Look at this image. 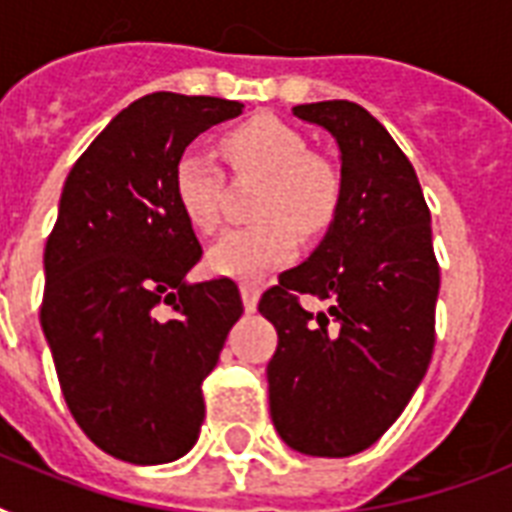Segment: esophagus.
I'll use <instances>...</instances> for the list:
<instances>
[{"mask_svg": "<svg viewBox=\"0 0 512 512\" xmlns=\"http://www.w3.org/2000/svg\"><path fill=\"white\" fill-rule=\"evenodd\" d=\"M239 289H241V300H244V311L255 313L257 300H260V292H263V289H260V284L244 281V284H241Z\"/></svg>", "mask_w": 512, "mask_h": 512, "instance_id": "1", "label": "esophagus"}]
</instances>
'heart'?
Segmentation results:
<instances>
[{
	"instance_id": "1",
	"label": "heart",
	"mask_w": 512,
	"mask_h": 512,
	"mask_svg": "<svg viewBox=\"0 0 512 512\" xmlns=\"http://www.w3.org/2000/svg\"><path fill=\"white\" fill-rule=\"evenodd\" d=\"M225 159L239 175L265 177L255 215L260 223L233 228L209 249L207 265L217 276L257 279L287 263L297 231L319 236L332 225L342 201V177L329 159L308 151V140L276 116H255L220 138ZM172 191L183 217L201 233H215L223 220L225 177L212 156L188 148L172 170Z\"/></svg>"
}]
</instances>
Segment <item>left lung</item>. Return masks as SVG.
Listing matches in <instances>:
<instances>
[{"label":"left lung","instance_id":"left-lung-1","mask_svg":"<svg viewBox=\"0 0 512 512\" xmlns=\"http://www.w3.org/2000/svg\"><path fill=\"white\" fill-rule=\"evenodd\" d=\"M292 114L337 140L342 201L313 255L257 305L279 332L271 420L295 452L350 457L398 420L428 372L441 271L417 172L388 130L350 100ZM300 294L330 308L313 317Z\"/></svg>","mask_w":512,"mask_h":512}]
</instances>
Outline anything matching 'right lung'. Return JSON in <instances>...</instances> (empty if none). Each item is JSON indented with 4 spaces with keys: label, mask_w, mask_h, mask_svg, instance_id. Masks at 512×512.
I'll return each instance as SVG.
<instances>
[{
    "label": "right lung",
    "mask_w": 512,
    "mask_h": 512,
    "mask_svg": "<svg viewBox=\"0 0 512 512\" xmlns=\"http://www.w3.org/2000/svg\"><path fill=\"white\" fill-rule=\"evenodd\" d=\"M241 103L154 92L111 119L71 167L44 247L42 332L76 425L132 465L191 452L201 382L244 313L231 279L188 284L201 244L172 170Z\"/></svg>",
    "instance_id": "1"
}]
</instances>
